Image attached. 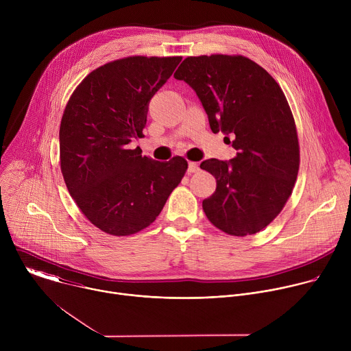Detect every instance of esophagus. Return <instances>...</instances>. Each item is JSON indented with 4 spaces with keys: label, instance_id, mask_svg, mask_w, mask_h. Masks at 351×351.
<instances>
[{
    "label": "esophagus",
    "instance_id": "34e87169",
    "mask_svg": "<svg viewBox=\"0 0 351 351\" xmlns=\"http://www.w3.org/2000/svg\"><path fill=\"white\" fill-rule=\"evenodd\" d=\"M198 171V164L197 162H189V168H187V173H194Z\"/></svg>",
    "mask_w": 351,
    "mask_h": 351
}]
</instances>
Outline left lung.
Returning a JSON list of instances; mask_svg holds the SVG:
<instances>
[{
  "instance_id": "1",
  "label": "left lung",
  "mask_w": 351,
  "mask_h": 351,
  "mask_svg": "<svg viewBox=\"0 0 351 351\" xmlns=\"http://www.w3.org/2000/svg\"><path fill=\"white\" fill-rule=\"evenodd\" d=\"M173 76L195 91L211 130L226 134L237 152L230 161L199 165L217 179L203 202L208 221L230 236L256 234L283 210L300 167L295 123L280 86L243 56L187 57Z\"/></svg>"
}]
</instances>
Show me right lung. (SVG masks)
<instances>
[{
  "mask_svg": "<svg viewBox=\"0 0 351 351\" xmlns=\"http://www.w3.org/2000/svg\"><path fill=\"white\" fill-rule=\"evenodd\" d=\"M182 57H128L88 73L72 93L60 128L61 172L83 215L129 236L152 225L180 183L187 161L160 162L129 143L143 137L148 103Z\"/></svg>",
  "mask_w": 351,
  "mask_h": 351,
  "instance_id": "add662e5",
  "label": "right lung"
}]
</instances>
